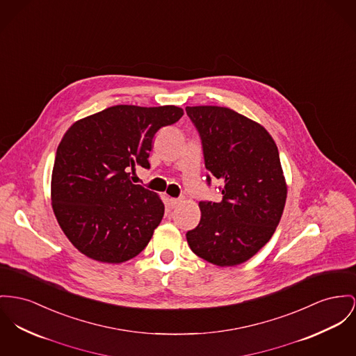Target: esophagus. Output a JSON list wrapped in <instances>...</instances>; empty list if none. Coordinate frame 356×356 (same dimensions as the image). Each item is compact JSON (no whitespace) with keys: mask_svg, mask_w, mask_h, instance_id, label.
I'll return each instance as SVG.
<instances>
[{"mask_svg":"<svg viewBox=\"0 0 356 356\" xmlns=\"http://www.w3.org/2000/svg\"><path fill=\"white\" fill-rule=\"evenodd\" d=\"M181 202H182V200H181V198H170V201H168V204H170V208H171V209L177 208Z\"/></svg>","mask_w":356,"mask_h":356,"instance_id":"34e87169","label":"esophagus"}]
</instances>
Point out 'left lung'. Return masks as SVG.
<instances>
[{
    "label": "left lung",
    "instance_id": "obj_1",
    "mask_svg": "<svg viewBox=\"0 0 356 356\" xmlns=\"http://www.w3.org/2000/svg\"><path fill=\"white\" fill-rule=\"evenodd\" d=\"M186 113L201 136L207 170L222 182L221 201L198 204L200 224L186 238L197 257L237 266L271 238L284 213L287 185L278 148L259 122L229 108L186 106Z\"/></svg>",
    "mask_w": 356,
    "mask_h": 356
}]
</instances>
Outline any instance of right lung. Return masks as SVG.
<instances>
[{
    "label": "right lung",
    "instance_id": "obj_1",
    "mask_svg": "<svg viewBox=\"0 0 356 356\" xmlns=\"http://www.w3.org/2000/svg\"><path fill=\"white\" fill-rule=\"evenodd\" d=\"M184 109L116 105L78 120L58 145L51 202L63 234L83 255L122 263L139 255L165 214L161 197L134 185L136 166L149 168L155 134Z\"/></svg>",
    "mask_w": 356,
    "mask_h": 356
}]
</instances>
